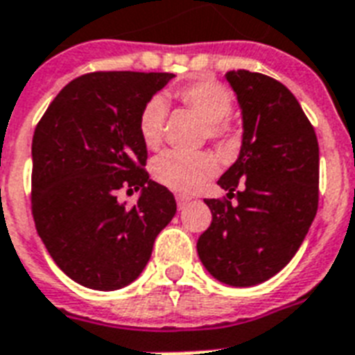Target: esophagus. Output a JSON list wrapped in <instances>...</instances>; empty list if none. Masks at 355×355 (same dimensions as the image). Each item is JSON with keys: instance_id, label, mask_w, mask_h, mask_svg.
I'll list each match as a JSON object with an SVG mask.
<instances>
[{"instance_id": "34e87169", "label": "esophagus", "mask_w": 355, "mask_h": 355, "mask_svg": "<svg viewBox=\"0 0 355 355\" xmlns=\"http://www.w3.org/2000/svg\"><path fill=\"white\" fill-rule=\"evenodd\" d=\"M191 202V198L186 197V195H177V204H178V209H184L187 204Z\"/></svg>"}]
</instances>
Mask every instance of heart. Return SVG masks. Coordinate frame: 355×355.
Segmentation results:
<instances>
[{
  "instance_id": "b5f03b06",
  "label": "heart",
  "mask_w": 355,
  "mask_h": 355,
  "mask_svg": "<svg viewBox=\"0 0 355 355\" xmlns=\"http://www.w3.org/2000/svg\"><path fill=\"white\" fill-rule=\"evenodd\" d=\"M175 96L193 109L207 123V135L211 138L230 137L227 114L233 109V94L223 83L215 80H197L177 89ZM168 114V105L160 94L149 98L138 118V132L146 148L155 149L162 142L164 122ZM217 171V160L209 153H180L166 151L158 155L151 164L153 178L164 187L177 193H193L202 187L207 178Z\"/></svg>"
}]
</instances>
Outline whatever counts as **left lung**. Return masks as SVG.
Listing matches in <instances>:
<instances>
[{"label":"left lung","instance_id":"obj_1","mask_svg":"<svg viewBox=\"0 0 355 355\" xmlns=\"http://www.w3.org/2000/svg\"><path fill=\"white\" fill-rule=\"evenodd\" d=\"M226 80L243 114V146L217 182L227 200H204L213 220L197 252L217 281L246 288L281 272L306 237L318 213L319 144L281 82L244 69Z\"/></svg>","mask_w":355,"mask_h":355}]
</instances>
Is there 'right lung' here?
<instances>
[{
    "mask_svg": "<svg viewBox=\"0 0 355 355\" xmlns=\"http://www.w3.org/2000/svg\"><path fill=\"white\" fill-rule=\"evenodd\" d=\"M169 73H91L58 93L33 138V215L49 255L91 290H120L142 273L177 202L144 171L138 118ZM140 191L132 207L117 191Z\"/></svg>",
    "mask_w": 355,
    "mask_h": 355,
    "instance_id": "1",
    "label": "right lung"
}]
</instances>
